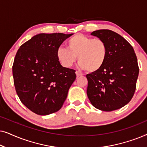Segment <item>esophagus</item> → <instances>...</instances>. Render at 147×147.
I'll use <instances>...</instances> for the list:
<instances>
[{
  "label": "esophagus",
  "mask_w": 147,
  "mask_h": 147,
  "mask_svg": "<svg viewBox=\"0 0 147 147\" xmlns=\"http://www.w3.org/2000/svg\"><path fill=\"white\" fill-rule=\"evenodd\" d=\"M76 76H77V78H78V77H80V76H83V74H82L81 72L78 71H76Z\"/></svg>",
  "instance_id": "esophagus-1"
}]
</instances>
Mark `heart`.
Listing matches in <instances>:
<instances>
[{
	"label": "heart",
	"mask_w": 147,
	"mask_h": 147,
	"mask_svg": "<svg viewBox=\"0 0 147 147\" xmlns=\"http://www.w3.org/2000/svg\"><path fill=\"white\" fill-rule=\"evenodd\" d=\"M66 47H59L56 51L57 61L65 68L71 67L78 57L80 67L94 73L101 69L107 57V45L100 38L78 34L68 40Z\"/></svg>",
	"instance_id": "b5f03b06"
}]
</instances>
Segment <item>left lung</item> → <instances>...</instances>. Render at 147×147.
<instances>
[{"label":"left lung","instance_id":"8db88e82","mask_svg":"<svg viewBox=\"0 0 147 147\" xmlns=\"http://www.w3.org/2000/svg\"><path fill=\"white\" fill-rule=\"evenodd\" d=\"M105 42L107 57L99 71L86 75L87 95L94 107L110 112L131 100L136 90L139 68L131 45L119 34L108 29L92 32Z\"/></svg>","mask_w":147,"mask_h":147}]
</instances>
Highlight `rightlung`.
<instances>
[{
    "mask_svg": "<svg viewBox=\"0 0 147 147\" xmlns=\"http://www.w3.org/2000/svg\"><path fill=\"white\" fill-rule=\"evenodd\" d=\"M72 35L40 33L18 49L13 65L14 84L22 103L34 113L57 112L66 100L76 71L61 66L56 51Z\"/></svg>",
    "mask_w": 147,
    "mask_h": 147,
    "instance_id": "add662e5",
    "label": "right lung"
}]
</instances>
